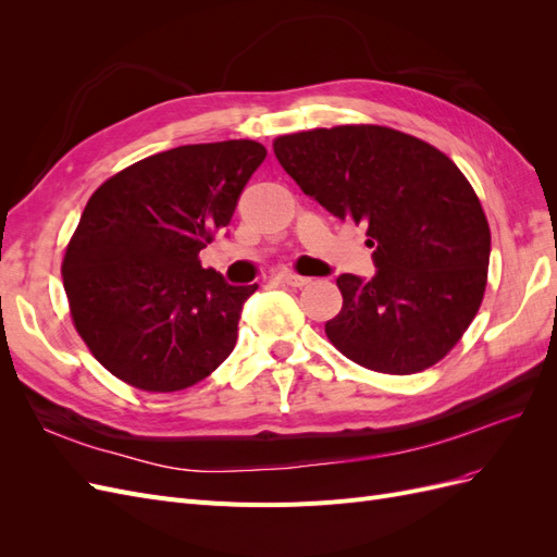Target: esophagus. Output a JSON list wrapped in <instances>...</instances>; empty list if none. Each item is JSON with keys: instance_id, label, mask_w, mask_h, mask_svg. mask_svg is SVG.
Listing matches in <instances>:
<instances>
[{"instance_id": "esophagus-1", "label": "esophagus", "mask_w": 557, "mask_h": 557, "mask_svg": "<svg viewBox=\"0 0 557 557\" xmlns=\"http://www.w3.org/2000/svg\"><path fill=\"white\" fill-rule=\"evenodd\" d=\"M278 278H281L283 283L293 285V288H301V285L311 283V278H307V276H299V274H295V272H278Z\"/></svg>"}]
</instances>
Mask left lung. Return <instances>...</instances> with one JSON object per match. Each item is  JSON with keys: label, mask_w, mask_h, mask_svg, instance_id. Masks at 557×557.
Wrapping results in <instances>:
<instances>
[{"label": "left lung", "mask_w": 557, "mask_h": 557, "mask_svg": "<svg viewBox=\"0 0 557 557\" xmlns=\"http://www.w3.org/2000/svg\"><path fill=\"white\" fill-rule=\"evenodd\" d=\"M274 153L301 190L367 225L376 276L336 278L344 307L325 323L360 367L407 376L446 358L479 313L491 227L465 174L440 148L383 125L285 134Z\"/></svg>", "instance_id": "left-lung-1"}]
</instances>
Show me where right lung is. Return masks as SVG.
I'll use <instances>...</instances> for the list:
<instances>
[{"label":"right lung","mask_w":557,"mask_h":557,"mask_svg":"<svg viewBox=\"0 0 557 557\" xmlns=\"http://www.w3.org/2000/svg\"><path fill=\"white\" fill-rule=\"evenodd\" d=\"M264 158L250 139L178 146L92 193L66 244L62 281L76 332L115 379L176 393L225 362L258 283H225L201 267L199 250L230 225Z\"/></svg>","instance_id":"right-lung-1"}]
</instances>
